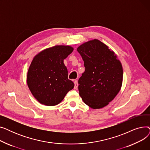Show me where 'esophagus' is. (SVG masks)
<instances>
[{
  "instance_id": "obj_1",
  "label": "esophagus",
  "mask_w": 150,
  "mask_h": 150,
  "mask_svg": "<svg viewBox=\"0 0 150 150\" xmlns=\"http://www.w3.org/2000/svg\"><path fill=\"white\" fill-rule=\"evenodd\" d=\"M74 84H75V86H74V89H76L78 88V81L77 80H74Z\"/></svg>"
}]
</instances>
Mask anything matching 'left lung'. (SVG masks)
Masks as SVG:
<instances>
[{
  "mask_svg": "<svg viewBox=\"0 0 150 150\" xmlns=\"http://www.w3.org/2000/svg\"><path fill=\"white\" fill-rule=\"evenodd\" d=\"M84 61V72L78 80L79 94L93 109L109 104L120 91L123 80L120 61L113 51L98 39L85 42L77 49Z\"/></svg>",
  "mask_w": 150,
  "mask_h": 150,
  "instance_id": "obj_1",
  "label": "left lung"
}]
</instances>
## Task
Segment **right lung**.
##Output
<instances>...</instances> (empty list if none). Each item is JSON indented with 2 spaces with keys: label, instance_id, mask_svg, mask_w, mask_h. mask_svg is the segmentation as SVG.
<instances>
[{
  "label": "right lung",
  "instance_id": "obj_1",
  "mask_svg": "<svg viewBox=\"0 0 150 150\" xmlns=\"http://www.w3.org/2000/svg\"><path fill=\"white\" fill-rule=\"evenodd\" d=\"M74 50L69 45H56L35 57L27 73V84L35 98L47 106H54L74 88L68 79L66 59Z\"/></svg>",
  "mask_w": 150,
  "mask_h": 150
}]
</instances>
